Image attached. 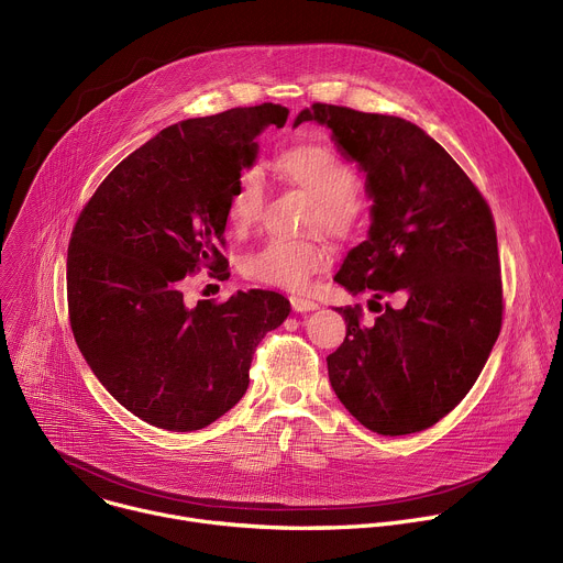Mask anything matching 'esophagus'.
Segmentation results:
<instances>
[{
    "instance_id": "obj_1",
    "label": "esophagus",
    "mask_w": 563,
    "mask_h": 563,
    "mask_svg": "<svg viewBox=\"0 0 563 563\" xmlns=\"http://www.w3.org/2000/svg\"><path fill=\"white\" fill-rule=\"evenodd\" d=\"M291 307L294 311H316L318 309V302L309 300V298H302V296H291Z\"/></svg>"
}]
</instances>
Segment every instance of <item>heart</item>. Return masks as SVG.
Instances as JSON below:
<instances>
[{"label": "heart", "instance_id": "b5f03b06", "mask_svg": "<svg viewBox=\"0 0 563 563\" xmlns=\"http://www.w3.org/2000/svg\"><path fill=\"white\" fill-rule=\"evenodd\" d=\"M276 165L285 180L313 199L307 221L309 230L322 228L340 239L357 232L362 223V210L355 201L357 174L333 147L324 143H300L285 150ZM263 203L265 187L258 169H243L228 201L230 228L239 234L254 228L263 214ZM331 261V247L318 239H276L245 254L241 272L258 285L302 291L311 276L324 272Z\"/></svg>", "mask_w": 563, "mask_h": 563}]
</instances>
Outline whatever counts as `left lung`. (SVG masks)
Here are the masks:
<instances>
[{
    "label": "left lung",
    "mask_w": 563,
    "mask_h": 563,
    "mask_svg": "<svg viewBox=\"0 0 563 563\" xmlns=\"http://www.w3.org/2000/svg\"><path fill=\"white\" fill-rule=\"evenodd\" d=\"M318 121L366 174L368 239L353 247L335 283L371 294L335 307L344 342L327 355L344 409L380 435L420 433L451 413L490 355L504 298L497 232L466 172L422 128L400 117L313 103L294 125ZM391 297L395 305L380 303Z\"/></svg>",
    "instance_id": "obj_1"
}]
</instances>
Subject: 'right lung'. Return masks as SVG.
<instances>
[{
	"label": "right lung",
	"mask_w": 563,
	"mask_h": 563,
	"mask_svg": "<svg viewBox=\"0 0 563 563\" xmlns=\"http://www.w3.org/2000/svg\"><path fill=\"white\" fill-rule=\"evenodd\" d=\"M276 103L232 108L161 130L125 156L81 210L68 245V316L108 394L143 422L187 433L225 416L247 391L258 342L289 316L276 291L183 302L201 267L230 278L228 201L254 141L283 128Z\"/></svg>",
	"instance_id": "obj_1"
}]
</instances>
